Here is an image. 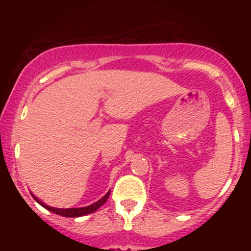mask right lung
I'll list each match as a JSON object with an SVG mask.
<instances>
[{"instance_id": "obj_1", "label": "right lung", "mask_w": 251, "mask_h": 251, "mask_svg": "<svg viewBox=\"0 0 251 251\" xmlns=\"http://www.w3.org/2000/svg\"><path fill=\"white\" fill-rule=\"evenodd\" d=\"M109 194H110V191L108 192L104 197H102L100 201H97L96 203L88 205V206L68 207V209H55V207L48 206V205L42 203L41 201H39V199H37L35 196H32V197H34V199L37 201V203L41 205V206H44L45 209H47L48 211H52V212H54V214L60 215V216H64V217H80V216H85V215H88V214H92V212H95L96 210L100 209V207L102 206L105 201H107Z\"/></svg>"}]
</instances>
